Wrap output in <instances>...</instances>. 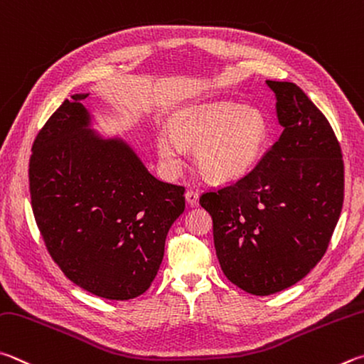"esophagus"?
<instances>
[{"instance_id": "1", "label": "esophagus", "mask_w": 364, "mask_h": 364, "mask_svg": "<svg viewBox=\"0 0 364 364\" xmlns=\"http://www.w3.org/2000/svg\"><path fill=\"white\" fill-rule=\"evenodd\" d=\"M184 197H186V202H188V205H191V207H197V205H199V194H197L196 191L188 189Z\"/></svg>"}]
</instances>
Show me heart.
I'll return each instance as SVG.
<instances>
[{
    "instance_id": "heart-1",
    "label": "heart",
    "mask_w": 364,
    "mask_h": 364,
    "mask_svg": "<svg viewBox=\"0 0 364 364\" xmlns=\"http://www.w3.org/2000/svg\"><path fill=\"white\" fill-rule=\"evenodd\" d=\"M266 117L255 108L218 102L181 111L171 134L157 135V153L171 173L181 168L183 148H196V162L215 181H234L255 167L267 141Z\"/></svg>"
}]
</instances>
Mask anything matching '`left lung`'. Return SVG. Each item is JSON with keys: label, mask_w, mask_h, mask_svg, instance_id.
Segmentation results:
<instances>
[{"label": "left lung", "mask_w": 364, "mask_h": 364, "mask_svg": "<svg viewBox=\"0 0 364 364\" xmlns=\"http://www.w3.org/2000/svg\"><path fill=\"white\" fill-rule=\"evenodd\" d=\"M275 92L279 140L240 180L208 191L218 261L243 291L269 296L304 279L326 253L343 202V161L331 124L293 82Z\"/></svg>", "instance_id": "left-lung-1"}]
</instances>
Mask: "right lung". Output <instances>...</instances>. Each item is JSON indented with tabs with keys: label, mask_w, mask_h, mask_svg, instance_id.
Returning a JSON list of instances; mask_svg holds the SVG:
<instances>
[{
	"label": "right lung",
	"mask_w": 364,
	"mask_h": 364,
	"mask_svg": "<svg viewBox=\"0 0 364 364\" xmlns=\"http://www.w3.org/2000/svg\"><path fill=\"white\" fill-rule=\"evenodd\" d=\"M65 100L31 148L33 215L49 255L85 291L127 301L151 287L184 188L157 180L119 138L98 136L81 103Z\"/></svg>",
	"instance_id": "obj_1"
}]
</instances>
